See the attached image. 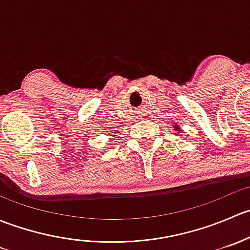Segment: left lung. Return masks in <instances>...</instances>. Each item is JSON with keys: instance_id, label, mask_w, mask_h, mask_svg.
Returning <instances> with one entry per match:
<instances>
[{"instance_id": "8db88e82", "label": "left lung", "mask_w": 250, "mask_h": 250, "mask_svg": "<svg viewBox=\"0 0 250 250\" xmlns=\"http://www.w3.org/2000/svg\"><path fill=\"white\" fill-rule=\"evenodd\" d=\"M176 130H178V127H176Z\"/></svg>"}]
</instances>
